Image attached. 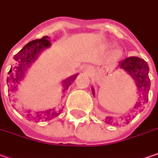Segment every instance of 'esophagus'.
I'll use <instances>...</instances> for the list:
<instances>
[{"label":"esophagus","mask_w":158,"mask_h":158,"mask_svg":"<svg viewBox=\"0 0 158 158\" xmlns=\"http://www.w3.org/2000/svg\"><path fill=\"white\" fill-rule=\"evenodd\" d=\"M85 72H86L87 73H90L92 72V71H91V68H90V67H87V68L85 69Z\"/></svg>","instance_id":"34e87169"}]
</instances>
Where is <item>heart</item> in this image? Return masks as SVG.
I'll use <instances>...</instances> for the list:
<instances>
[{"label":"heart","instance_id":"1","mask_svg":"<svg viewBox=\"0 0 158 158\" xmlns=\"http://www.w3.org/2000/svg\"><path fill=\"white\" fill-rule=\"evenodd\" d=\"M120 56V52L119 51H115L114 52V57H119Z\"/></svg>","mask_w":158,"mask_h":158}]
</instances>
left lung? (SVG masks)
Segmentation results:
<instances>
[{
  "instance_id": "8db88e82",
  "label": "left lung",
  "mask_w": 158,
  "mask_h": 158,
  "mask_svg": "<svg viewBox=\"0 0 158 158\" xmlns=\"http://www.w3.org/2000/svg\"><path fill=\"white\" fill-rule=\"evenodd\" d=\"M120 68L125 70L135 80V85L137 86L140 96L141 94L144 95L143 100L148 101L146 99V95L149 94V90L150 87V79L149 78V65L147 62L138 57H128L125 59H123L119 62ZM93 94H94V91L93 89ZM141 106V101L136 102V105L134 106V109L138 108ZM113 118L107 117L106 119V123H112Z\"/></svg>"
}]
</instances>
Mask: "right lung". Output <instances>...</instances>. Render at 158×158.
<instances>
[{
    "instance_id": "1",
    "label": "right lung",
    "mask_w": 158,
    "mask_h": 158,
    "mask_svg": "<svg viewBox=\"0 0 158 158\" xmlns=\"http://www.w3.org/2000/svg\"><path fill=\"white\" fill-rule=\"evenodd\" d=\"M47 38L48 36L45 35L43 36L41 39H35L28 43L17 54L14 56L15 64L8 72V76L7 78V83L14 87L13 90L15 89L16 85H18V84L21 82L28 67H30V64L35 61L39 52L44 48L50 46V42L47 40ZM77 76L78 74L69 79H64L63 81L64 92H65L69 88V86L73 83ZM58 114L59 113L55 111V109L53 108L46 111L35 112V114L31 115V118L32 120L39 122L42 120H51L53 117L57 116Z\"/></svg>"
}]
</instances>
